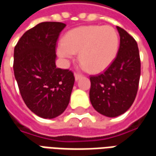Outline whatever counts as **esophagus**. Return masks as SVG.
<instances>
[{"instance_id":"1","label":"esophagus","mask_w":156,"mask_h":156,"mask_svg":"<svg viewBox=\"0 0 156 156\" xmlns=\"http://www.w3.org/2000/svg\"><path fill=\"white\" fill-rule=\"evenodd\" d=\"M74 77H75V80H76V81H78V79H80V78H82V75L78 74V73H75Z\"/></svg>"}]
</instances>
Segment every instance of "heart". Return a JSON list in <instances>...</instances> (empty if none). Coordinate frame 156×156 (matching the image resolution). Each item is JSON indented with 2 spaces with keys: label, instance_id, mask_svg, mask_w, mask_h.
Returning a JSON list of instances; mask_svg holds the SVG:
<instances>
[{
  "label": "heart",
  "instance_id": "b5f03b06",
  "mask_svg": "<svg viewBox=\"0 0 156 156\" xmlns=\"http://www.w3.org/2000/svg\"><path fill=\"white\" fill-rule=\"evenodd\" d=\"M119 46L117 31L110 26H83L68 32L58 47V53L68 60L78 52L83 68L94 73L105 70L116 58Z\"/></svg>",
  "mask_w": 156,
  "mask_h": 156
}]
</instances>
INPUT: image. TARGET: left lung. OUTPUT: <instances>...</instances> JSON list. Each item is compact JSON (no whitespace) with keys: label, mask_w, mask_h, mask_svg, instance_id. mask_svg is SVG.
Wrapping results in <instances>:
<instances>
[{"label":"left lung","mask_w":156,"mask_h":156,"mask_svg":"<svg viewBox=\"0 0 156 156\" xmlns=\"http://www.w3.org/2000/svg\"><path fill=\"white\" fill-rule=\"evenodd\" d=\"M120 44L115 60L103 73L90 76L89 98L93 107L107 117L127 111L137 94L140 77V58L136 41L117 27Z\"/></svg>","instance_id":"1"}]
</instances>
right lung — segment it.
I'll use <instances>...</instances> for the list:
<instances>
[{"label": "right lung", "instance_id": "1", "mask_svg": "<svg viewBox=\"0 0 156 156\" xmlns=\"http://www.w3.org/2000/svg\"><path fill=\"white\" fill-rule=\"evenodd\" d=\"M65 27L62 22L39 23L22 35L14 49V75L22 99L44 119L64 112L74 84L73 73L55 63L57 41Z\"/></svg>", "mask_w": 156, "mask_h": 156}]
</instances>
